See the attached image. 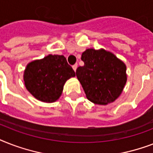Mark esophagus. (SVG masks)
I'll list each match as a JSON object with an SVG mask.
<instances>
[{
	"label": "esophagus",
	"instance_id": "1",
	"mask_svg": "<svg viewBox=\"0 0 153 153\" xmlns=\"http://www.w3.org/2000/svg\"><path fill=\"white\" fill-rule=\"evenodd\" d=\"M77 67H78V64H74V65H73V66H72V68H73V70H74V71H76Z\"/></svg>",
	"mask_w": 153,
	"mask_h": 153
}]
</instances>
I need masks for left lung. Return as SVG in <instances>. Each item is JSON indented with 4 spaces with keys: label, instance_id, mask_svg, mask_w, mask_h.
<instances>
[{
    "label": "left lung",
    "instance_id": "1",
    "mask_svg": "<svg viewBox=\"0 0 153 153\" xmlns=\"http://www.w3.org/2000/svg\"><path fill=\"white\" fill-rule=\"evenodd\" d=\"M81 59L84 66L77 68L76 76L87 99L103 105L114 102L127 81L125 62L103 48L86 49Z\"/></svg>",
    "mask_w": 153,
    "mask_h": 153
}]
</instances>
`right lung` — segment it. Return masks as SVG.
<instances>
[{
	"label": "right lung",
	"mask_w": 153,
	"mask_h": 153,
	"mask_svg": "<svg viewBox=\"0 0 153 153\" xmlns=\"http://www.w3.org/2000/svg\"><path fill=\"white\" fill-rule=\"evenodd\" d=\"M75 72L63 55H48L27 63L24 82L27 91L37 100L51 103L61 96L65 82Z\"/></svg>",
	"instance_id": "1"
}]
</instances>
